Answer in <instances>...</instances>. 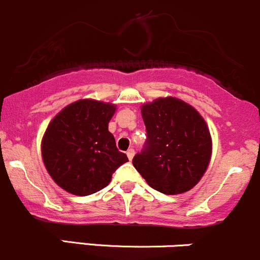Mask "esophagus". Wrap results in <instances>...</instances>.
<instances>
[{
    "instance_id": "obj_1",
    "label": "esophagus",
    "mask_w": 260,
    "mask_h": 260,
    "mask_svg": "<svg viewBox=\"0 0 260 260\" xmlns=\"http://www.w3.org/2000/svg\"><path fill=\"white\" fill-rule=\"evenodd\" d=\"M126 155H127V157H129V160L131 161V160H133V158H134V155H135V151H134L133 149H130L129 151L126 152Z\"/></svg>"
}]
</instances>
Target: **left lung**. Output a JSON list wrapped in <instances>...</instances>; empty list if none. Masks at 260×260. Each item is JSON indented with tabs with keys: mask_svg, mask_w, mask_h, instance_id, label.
<instances>
[{
	"mask_svg": "<svg viewBox=\"0 0 260 260\" xmlns=\"http://www.w3.org/2000/svg\"><path fill=\"white\" fill-rule=\"evenodd\" d=\"M147 131L144 151L133 165L147 185L165 194H180L200 182L212 156L207 122L192 105L175 96L141 105Z\"/></svg>",
	"mask_w": 260,
	"mask_h": 260,
	"instance_id": "obj_1",
	"label": "left lung"
}]
</instances>
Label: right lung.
<instances>
[{"mask_svg": "<svg viewBox=\"0 0 260 260\" xmlns=\"http://www.w3.org/2000/svg\"><path fill=\"white\" fill-rule=\"evenodd\" d=\"M116 105L80 99L63 108L42 138L43 164L55 183L75 196L107 187L115 170L127 160L108 129Z\"/></svg>", "mask_w": 260, "mask_h": 260, "instance_id": "1", "label": "right lung"}]
</instances>
